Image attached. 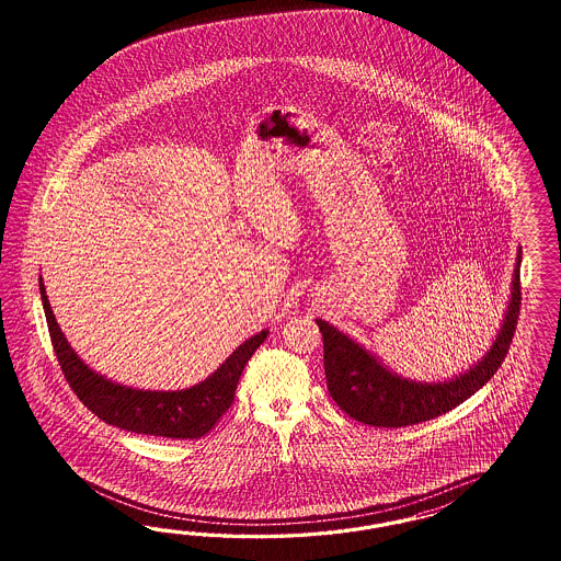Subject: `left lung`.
<instances>
[{
  "label": "left lung",
  "instance_id": "1",
  "mask_svg": "<svg viewBox=\"0 0 561 561\" xmlns=\"http://www.w3.org/2000/svg\"><path fill=\"white\" fill-rule=\"evenodd\" d=\"M520 261L523 251H518L516 256L508 310L490 352L473 368L453 380H408L391 373L333 324L317 319L323 333L327 389L333 401L356 422L378 427H403L427 422L467 401L497 373L508 354L520 312Z\"/></svg>",
  "mask_w": 561,
  "mask_h": 561
}]
</instances>
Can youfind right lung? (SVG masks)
I'll return each instance as SVG.
<instances>
[{
    "instance_id": "1",
    "label": "right lung",
    "mask_w": 561,
    "mask_h": 561,
    "mask_svg": "<svg viewBox=\"0 0 561 561\" xmlns=\"http://www.w3.org/2000/svg\"><path fill=\"white\" fill-rule=\"evenodd\" d=\"M38 289L53 350L68 378L69 387L104 424L117 425L121 430L136 434L176 440L202 438L232 405L240 374L255 354L256 347L270 335V331H261L255 337L244 341L216 373L191 389L169 392L139 391L117 385L85 366L71 350L66 335L55 321L43 277L38 279Z\"/></svg>"
}]
</instances>
